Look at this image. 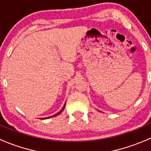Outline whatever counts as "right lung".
<instances>
[{
  "mask_svg": "<svg viewBox=\"0 0 151 151\" xmlns=\"http://www.w3.org/2000/svg\"><path fill=\"white\" fill-rule=\"evenodd\" d=\"M65 105H66V102H65V105H64V106H63V109H62L61 110H60V112H58V113H57V114H55V115H54V116H50V117H48V118H51V117H54V116H57V115H59V114H60V113H62V112H63V110H64V109H65ZM48 118H44V119H48Z\"/></svg>",
  "mask_w": 151,
  "mask_h": 151,
  "instance_id": "right-lung-1",
  "label": "right lung"
}]
</instances>
